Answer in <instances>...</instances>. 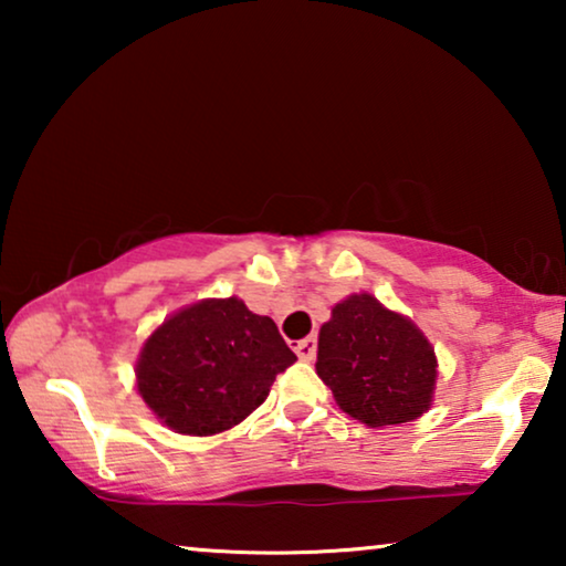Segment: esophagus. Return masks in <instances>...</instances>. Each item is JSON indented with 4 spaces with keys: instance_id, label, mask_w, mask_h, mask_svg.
<instances>
[{
    "instance_id": "esophagus-1",
    "label": "esophagus",
    "mask_w": 566,
    "mask_h": 566,
    "mask_svg": "<svg viewBox=\"0 0 566 566\" xmlns=\"http://www.w3.org/2000/svg\"><path fill=\"white\" fill-rule=\"evenodd\" d=\"M293 350H296V355L301 360H314L316 355V337H304L298 339V343H293Z\"/></svg>"
}]
</instances>
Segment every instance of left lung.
<instances>
[{"label": "left lung", "instance_id": "1", "mask_svg": "<svg viewBox=\"0 0 566 566\" xmlns=\"http://www.w3.org/2000/svg\"><path fill=\"white\" fill-rule=\"evenodd\" d=\"M436 368L422 332L368 293L337 304L319 329L316 374L337 405L370 428L417 420L432 401Z\"/></svg>", "mask_w": 566, "mask_h": 566}]
</instances>
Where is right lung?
<instances>
[{
	"mask_svg": "<svg viewBox=\"0 0 566 566\" xmlns=\"http://www.w3.org/2000/svg\"><path fill=\"white\" fill-rule=\"evenodd\" d=\"M293 360L270 316L252 314L239 298H208L146 339L138 394L167 428L216 436L252 415Z\"/></svg>",
	"mask_w": 566,
	"mask_h": 566,
	"instance_id": "add662e5",
	"label": "right lung"
}]
</instances>
